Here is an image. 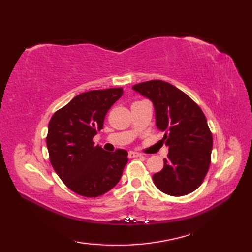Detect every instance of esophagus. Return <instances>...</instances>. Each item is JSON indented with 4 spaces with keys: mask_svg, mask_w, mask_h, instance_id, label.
I'll return each instance as SVG.
<instances>
[{
    "mask_svg": "<svg viewBox=\"0 0 252 252\" xmlns=\"http://www.w3.org/2000/svg\"><path fill=\"white\" fill-rule=\"evenodd\" d=\"M129 157H130V158L143 157V155H142L141 153H137V152H129Z\"/></svg>",
    "mask_w": 252,
    "mask_h": 252,
    "instance_id": "1",
    "label": "esophagus"
}]
</instances>
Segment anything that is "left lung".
I'll use <instances>...</instances> for the list:
<instances>
[{
	"label": "left lung",
	"mask_w": 252,
	"mask_h": 252,
	"mask_svg": "<svg viewBox=\"0 0 252 252\" xmlns=\"http://www.w3.org/2000/svg\"><path fill=\"white\" fill-rule=\"evenodd\" d=\"M152 100L156 126L165 132L169 147L163 169L153 175L158 189L170 196H184L202 183L211 161L212 134L200 107L181 90L161 80L133 85Z\"/></svg>",
	"instance_id": "left-lung-1"
}]
</instances>
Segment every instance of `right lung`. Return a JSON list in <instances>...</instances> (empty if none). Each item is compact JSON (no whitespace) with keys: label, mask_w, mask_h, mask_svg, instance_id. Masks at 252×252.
<instances>
[{"label":"right lung","mask_w":252,"mask_h":252,"mask_svg":"<svg viewBox=\"0 0 252 252\" xmlns=\"http://www.w3.org/2000/svg\"><path fill=\"white\" fill-rule=\"evenodd\" d=\"M122 88L93 90L73 97L51 118L46 146L55 172L72 191L98 197L120 181L127 152L115 153L94 145L110 107L121 97Z\"/></svg>","instance_id":"add662e5"}]
</instances>
